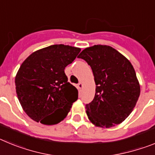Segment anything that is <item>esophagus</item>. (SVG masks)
Here are the masks:
<instances>
[{
  "mask_svg": "<svg viewBox=\"0 0 155 155\" xmlns=\"http://www.w3.org/2000/svg\"><path fill=\"white\" fill-rule=\"evenodd\" d=\"M78 87L80 90H81L82 87H83V83H82V82H80V83H78Z\"/></svg>",
  "mask_w": 155,
  "mask_h": 155,
  "instance_id": "obj_1",
  "label": "esophagus"
}]
</instances>
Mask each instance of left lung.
<instances>
[{
	"mask_svg": "<svg viewBox=\"0 0 155 155\" xmlns=\"http://www.w3.org/2000/svg\"><path fill=\"white\" fill-rule=\"evenodd\" d=\"M91 66L95 94L85 106L90 122L110 128L130 114L140 94V87L131 63L114 48L106 45L90 46L79 54Z\"/></svg>",
	"mask_w": 155,
	"mask_h": 155,
	"instance_id": "8db88e82",
	"label": "left lung"
}]
</instances>
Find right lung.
<instances>
[{
	"instance_id": "1",
	"label": "right lung",
	"mask_w": 155,
	"mask_h": 155,
	"mask_svg": "<svg viewBox=\"0 0 155 155\" xmlns=\"http://www.w3.org/2000/svg\"><path fill=\"white\" fill-rule=\"evenodd\" d=\"M80 51L68 45H52L32 53L20 66L15 81L16 93L31 120L54 125L68 116L78 91L68 81L64 69Z\"/></svg>"
}]
</instances>
